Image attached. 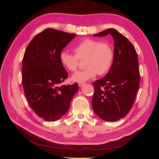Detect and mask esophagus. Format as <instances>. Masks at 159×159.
Returning <instances> with one entry per match:
<instances>
[{
	"label": "esophagus",
	"instance_id": "esophagus-1",
	"mask_svg": "<svg viewBox=\"0 0 159 159\" xmlns=\"http://www.w3.org/2000/svg\"><path fill=\"white\" fill-rule=\"evenodd\" d=\"M84 84H85L84 83H81H81H79V84H78V85H79V87H82V86H83Z\"/></svg>",
	"mask_w": 159,
	"mask_h": 159
}]
</instances>
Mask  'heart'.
Here are the masks:
<instances>
[{"instance_id":"b5f03b06","label":"heart","mask_w":159,"mask_h":159,"mask_svg":"<svg viewBox=\"0 0 159 159\" xmlns=\"http://www.w3.org/2000/svg\"><path fill=\"white\" fill-rule=\"evenodd\" d=\"M75 54L63 50L60 53V61L64 67L70 71H76L80 66V60L85 59L87 68L78 71L72 76V80L84 82L98 74H107L111 68L114 60V50L107 42L95 39H85L74 48Z\"/></svg>"}]
</instances>
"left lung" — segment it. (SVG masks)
Listing matches in <instances>:
<instances>
[{
  "label": "left lung",
  "mask_w": 159,
  "mask_h": 159,
  "mask_svg": "<svg viewBox=\"0 0 159 159\" xmlns=\"http://www.w3.org/2000/svg\"><path fill=\"white\" fill-rule=\"evenodd\" d=\"M107 34L114 39V60L108 73L93 83L91 104L101 119L116 121L126 116L133 107L140 84V72L136 50L125 36L113 28L93 36Z\"/></svg>",
  "instance_id": "obj_1"
}]
</instances>
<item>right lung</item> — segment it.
<instances>
[{"label": "right lung", "instance_id": "1", "mask_svg": "<svg viewBox=\"0 0 159 159\" xmlns=\"http://www.w3.org/2000/svg\"><path fill=\"white\" fill-rule=\"evenodd\" d=\"M75 34L48 28L38 33L25 50L22 83L30 107L47 121H55L69 110L78 85L59 86L68 77L60 61V53Z\"/></svg>", "mask_w": 159, "mask_h": 159}]
</instances>
